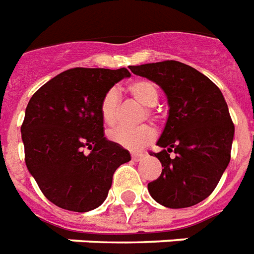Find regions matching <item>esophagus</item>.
<instances>
[{
  "label": "esophagus",
  "instance_id": "1",
  "mask_svg": "<svg viewBox=\"0 0 254 254\" xmlns=\"http://www.w3.org/2000/svg\"><path fill=\"white\" fill-rule=\"evenodd\" d=\"M143 157H145V154H141V153H133V154H131V159H133L134 162H139Z\"/></svg>",
  "mask_w": 254,
  "mask_h": 254
}]
</instances>
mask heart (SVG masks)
<instances>
[{
  "mask_svg": "<svg viewBox=\"0 0 254 254\" xmlns=\"http://www.w3.org/2000/svg\"><path fill=\"white\" fill-rule=\"evenodd\" d=\"M127 92L135 101L145 107L147 117H154L153 107L159 99L158 85L154 81L149 79H135L127 85ZM99 109L104 124L109 127L115 125L119 111V96L115 89H109L104 93L100 100ZM108 138L129 150H141L155 138V131L146 124L137 127H117L108 131Z\"/></svg>",
  "mask_w": 254,
  "mask_h": 254,
  "instance_id": "heart-1",
  "label": "heart"
}]
</instances>
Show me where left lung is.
Listing matches in <instances>:
<instances>
[{
    "label": "left lung",
    "mask_w": 254,
    "mask_h": 254,
    "mask_svg": "<svg viewBox=\"0 0 254 254\" xmlns=\"http://www.w3.org/2000/svg\"><path fill=\"white\" fill-rule=\"evenodd\" d=\"M162 88L169 117L153 153L162 163L150 182L151 197L169 208L191 207L209 196L231 161L235 125L221 91L208 77L177 61L130 65Z\"/></svg>",
    "instance_id": "8db88e82"
}]
</instances>
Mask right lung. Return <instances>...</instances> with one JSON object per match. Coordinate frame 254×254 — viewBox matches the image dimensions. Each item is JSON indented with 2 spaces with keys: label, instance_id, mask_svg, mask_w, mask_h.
<instances>
[{
  "label": "right lung",
  "instance_id": "add662e5",
  "mask_svg": "<svg viewBox=\"0 0 254 254\" xmlns=\"http://www.w3.org/2000/svg\"><path fill=\"white\" fill-rule=\"evenodd\" d=\"M127 68H76L59 73L30 99L21 127L29 173L51 203L75 212L107 199L113 174L129 151L104 137L100 100ZM91 150L85 153V149Z\"/></svg>",
  "mask_w": 254,
  "mask_h": 254
}]
</instances>
